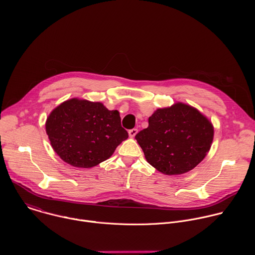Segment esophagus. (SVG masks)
Here are the masks:
<instances>
[{
    "mask_svg": "<svg viewBox=\"0 0 255 255\" xmlns=\"http://www.w3.org/2000/svg\"><path fill=\"white\" fill-rule=\"evenodd\" d=\"M137 132H138V130L136 129V128H134V129H131V130H129V136L131 137V138H133V137H135V135L137 134Z\"/></svg>",
    "mask_w": 255,
    "mask_h": 255,
    "instance_id": "obj_1",
    "label": "esophagus"
}]
</instances>
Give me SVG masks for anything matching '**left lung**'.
<instances>
[{
    "label": "left lung",
    "mask_w": 255,
    "mask_h": 255,
    "mask_svg": "<svg viewBox=\"0 0 255 255\" xmlns=\"http://www.w3.org/2000/svg\"><path fill=\"white\" fill-rule=\"evenodd\" d=\"M147 162L166 175L195 168L209 152L214 126L198 109L181 102L159 108L135 136Z\"/></svg>",
    "instance_id": "1"
}]
</instances>
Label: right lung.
Here are the masks:
<instances>
[{"label":"right lung","instance_id":"1","mask_svg":"<svg viewBox=\"0 0 255 255\" xmlns=\"http://www.w3.org/2000/svg\"><path fill=\"white\" fill-rule=\"evenodd\" d=\"M45 129L53 150L66 163L91 168L107 160L128 138L120 113L100 102L72 98L50 112Z\"/></svg>","mask_w":255,"mask_h":255}]
</instances>
